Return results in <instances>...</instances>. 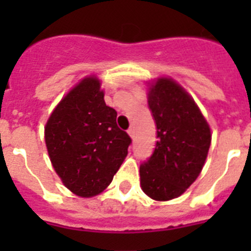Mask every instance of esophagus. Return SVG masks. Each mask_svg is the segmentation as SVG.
I'll use <instances>...</instances> for the list:
<instances>
[{
  "instance_id": "esophagus-1",
  "label": "esophagus",
  "mask_w": 251,
  "mask_h": 251,
  "mask_svg": "<svg viewBox=\"0 0 251 251\" xmlns=\"http://www.w3.org/2000/svg\"><path fill=\"white\" fill-rule=\"evenodd\" d=\"M127 132H128V134H129V137H130V138H133V137H134V128H133V127H130L129 129L127 130Z\"/></svg>"
}]
</instances>
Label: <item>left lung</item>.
Masks as SVG:
<instances>
[{"label": "left lung", "mask_w": 251, "mask_h": 251, "mask_svg": "<svg viewBox=\"0 0 251 251\" xmlns=\"http://www.w3.org/2000/svg\"><path fill=\"white\" fill-rule=\"evenodd\" d=\"M148 105L157 143L139 167L141 187L156 201L181 196L199 177L211 143V130L191 95L170 77L151 84Z\"/></svg>", "instance_id": "left-lung-1"}]
</instances>
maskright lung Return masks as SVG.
I'll return each instance as SVG.
<instances>
[{
    "label": "right lung",
    "mask_w": 251,
    "mask_h": 251,
    "mask_svg": "<svg viewBox=\"0 0 251 251\" xmlns=\"http://www.w3.org/2000/svg\"><path fill=\"white\" fill-rule=\"evenodd\" d=\"M45 143L65 187L93 197L112 182L132 139L117 126V112L104 101L98 77L86 76L52 110Z\"/></svg>",
    "instance_id": "obj_1"
}]
</instances>
